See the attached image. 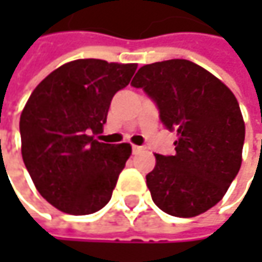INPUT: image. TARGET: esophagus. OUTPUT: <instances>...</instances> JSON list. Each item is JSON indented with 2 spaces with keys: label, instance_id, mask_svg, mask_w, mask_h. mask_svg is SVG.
<instances>
[{
  "label": "esophagus",
  "instance_id": "esophagus-1",
  "mask_svg": "<svg viewBox=\"0 0 262 262\" xmlns=\"http://www.w3.org/2000/svg\"><path fill=\"white\" fill-rule=\"evenodd\" d=\"M140 150H143V147H141V146H133V153H134V155H137V153H138Z\"/></svg>",
  "mask_w": 262,
  "mask_h": 262
}]
</instances>
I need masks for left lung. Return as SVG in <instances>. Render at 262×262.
Instances as JSON below:
<instances>
[{
  "instance_id": "obj_1",
  "label": "left lung",
  "mask_w": 262,
  "mask_h": 262,
  "mask_svg": "<svg viewBox=\"0 0 262 262\" xmlns=\"http://www.w3.org/2000/svg\"><path fill=\"white\" fill-rule=\"evenodd\" d=\"M131 86L143 89L162 124L178 133L175 155H155L156 166L146 176L155 204L176 217L216 206L242 163L245 124L235 95L188 59L141 67Z\"/></svg>"
}]
</instances>
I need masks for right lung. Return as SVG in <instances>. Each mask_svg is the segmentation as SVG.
<instances>
[{"mask_svg": "<svg viewBox=\"0 0 262 262\" xmlns=\"http://www.w3.org/2000/svg\"><path fill=\"white\" fill-rule=\"evenodd\" d=\"M137 64L102 59L67 62L42 80L20 116L21 156L36 189L74 216L109 203L131 146L99 143L111 100L128 86Z\"/></svg>", "mask_w": 262, "mask_h": 262, "instance_id": "1", "label": "right lung"}]
</instances>
